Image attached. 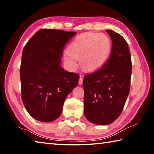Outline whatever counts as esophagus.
I'll return each mask as SVG.
<instances>
[{"label": "esophagus", "instance_id": "esophagus-1", "mask_svg": "<svg viewBox=\"0 0 154 154\" xmlns=\"http://www.w3.org/2000/svg\"><path fill=\"white\" fill-rule=\"evenodd\" d=\"M83 77H82V76H80L79 81V85H82V84H83Z\"/></svg>", "mask_w": 154, "mask_h": 154}]
</instances>
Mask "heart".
Masks as SVG:
<instances>
[{
  "label": "heart",
  "mask_w": 154,
  "mask_h": 154,
  "mask_svg": "<svg viewBox=\"0 0 154 154\" xmlns=\"http://www.w3.org/2000/svg\"><path fill=\"white\" fill-rule=\"evenodd\" d=\"M112 43L107 35L94 32L82 34L75 39L63 54L64 62L69 70L75 71L77 60L89 71L99 69L106 63L110 55Z\"/></svg>",
  "instance_id": "obj_1"
}]
</instances>
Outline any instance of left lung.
I'll use <instances>...</instances> for the list:
<instances>
[{"label":"left lung","mask_w":154,"mask_h":154,"mask_svg":"<svg viewBox=\"0 0 154 154\" xmlns=\"http://www.w3.org/2000/svg\"><path fill=\"white\" fill-rule=\"evenodd\" d=\"M112 40V51L105 65L84 77V114L91 122L112 123L122 113L130 93L132 61L126 41L122 35L106 30Z\"/></svg>","instance_id":"1"}]
</instances>
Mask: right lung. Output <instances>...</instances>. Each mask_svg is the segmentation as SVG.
<instances>
[{
	"label": "right lung",
	"mask_w": 154,
	"mask_h": 154,
	"mask_svg": "<svg viewBox=\"0 0 154 154\" xmlns=\"http://www.w3.org/2000/svg\"><path fill=\"white\" fill-rule=\"evenodd\" d=\"M76 34L42 29L23 49L20 69L22 100L35 120L50 122L58 119L67 95L77 86L79 75L61 66L64 45Z\"/></svg>",
	"instance_id": "right-lung-1"
}]
</instances>
